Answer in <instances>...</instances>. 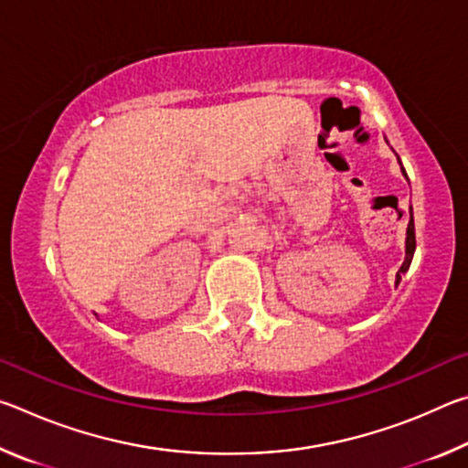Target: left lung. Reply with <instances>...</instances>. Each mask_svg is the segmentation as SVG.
Segmentation results:
<instances>
[{
	"instance_id": "8db88e82",
	"label": "left lung",
	"mask_w": 468,
	"mask_h": 468,
	"mask_svg": "<svg viewBox=\"0 0 468 468\" xmlns=\"http://www.w3.org/2000/svg\"><path fill=\"white\" fill-rule=\"evenodd\" d=\"M402 173H405V169H402ZM405 177H407V173H405ZM415 245H417V241H415V223H413V210H410V220H409V227H407V256H405V262H402V266H400V271L396 272V284L400 282V276L409 271L410 260H413V253H415Z\"/></svg>"
}]
</instances>
